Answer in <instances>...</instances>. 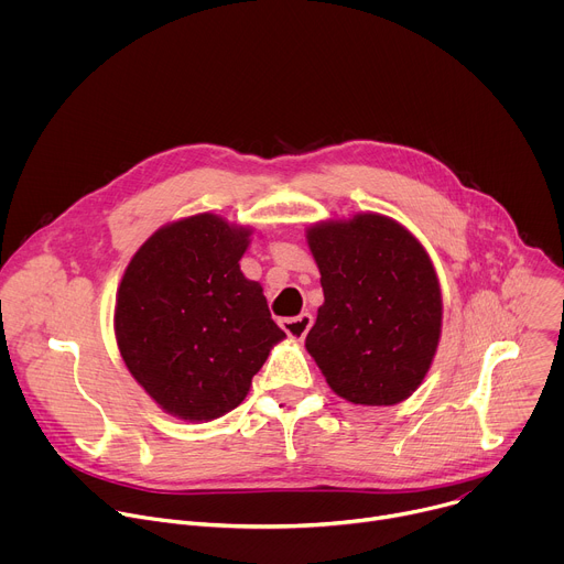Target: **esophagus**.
<instances>
[{
  "instance_id": "1",
  "label": "esophagus",
  "mask_w": 564,
  "mask_h": 564,
  "mask_svg": "<svg viewBox=\"0 0 564 564\" xmlns=\"http://www.w3.org/2000/svg\"><path fill=\"white\" fill-rule=\"evenodd\" d=\"M312 324H314L312 314H310V312H301L299 316L283 318V321H281V328L288 333V337H290V339H294V341H303V339H305V335H307V330L312 328Z\"/></svg>"
}]
</instances>
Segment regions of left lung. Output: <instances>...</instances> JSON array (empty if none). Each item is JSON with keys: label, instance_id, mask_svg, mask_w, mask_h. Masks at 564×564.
<instances>
[{"label": "left lung", "instance_id": "1", "mask_svg": "<svg viewBox=\"0 0 564 564\" xmlns=\"http://www.w3.org/2000/svg\"><path fill=\"white\" fill-rule=\"evenodd\" d=\"M324 305L305 348L328 386L361 406H392L424 381L442 335V292L420 240L381 214L305 231Z\"/></svg>", "mask_w": 564, "mask_h": 564}]
</instances>
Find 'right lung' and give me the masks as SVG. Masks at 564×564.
<instances>
[{
	"label": "right lung",
	"mask_w": 564,
	"mask_h": 564,
	"mask_svg": "<svg viewBox=\"0 0 564 564\" xmlns=\"http://www.w3.org/2000/svg\"><path fill=\"white\" fill-rule=\"evenodd\" d=\"M250 227L196 214L153 231L116 299L120 355L165 413L209 422L234 411L285 333L263 288L240 272Z\"/></svg>",
	"instance_id": "obj_1"
}]
</instances>
